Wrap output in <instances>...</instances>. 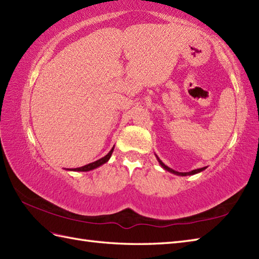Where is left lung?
<instances>
[{
  "instance_id": "left-lung-1",
  "label": "left lung",
  "mask_w": 259,
  "mask_h": 259,
  "mask_svg": "<svg viewBox=\"0 0 259 259\" xmlns=\"http://www.w3.org/2000/svg\"><path fill=\"white\" fill-rule=\"evenodd\" d=\"M158 158V157H157ZM158 161H159V163L161 164V166L163 167L164 170H166V171H169V172H171V173H174V174H177V176H183V177H185V176H192V174H195V173H198V172H201V171H203V170H205L206 169V166L205 167H201V169H196V170H193V171H191V172H178V171H174V170H172V169H170L169 166H166L163 162H162L159 158H158Z\"/></svg>"
}]
</instances>
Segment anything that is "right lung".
Masks as SVG:
<instances>
[{
	"label": "right lung",
	"mask_w": 259,
	"mask_h": 259,
	"mask_svg": "<svg viewBox=\"0 0 259 259\" xmlns=\"http://www.w3.org/2000/svg\"><path fill=\"white\" fill-rule=\"evenodd\" d=\"M112 151H113V148L110 150L109 151V153H108L107 155H105L104 158H101V159H99V160H97V161H95V162H93V163H89V164H86V165H83V166H81V167H76V169H74L73 171H90V170H94V169H96V167H98V166H100L101 164H104V163H106V162L110 159V157H111V153H112Z\"/></svg>",
	"instance_id": "obj_1"
}]
</instances>
